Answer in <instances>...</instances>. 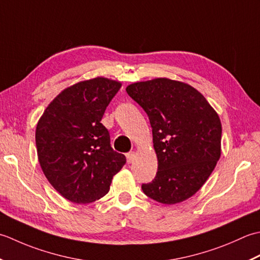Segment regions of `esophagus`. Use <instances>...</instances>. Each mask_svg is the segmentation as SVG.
I'll list each match as a JSON object with an SVG mask.
<instances>
[{"label": "esophagus", "instance_id": "34e87169", "mask_svg": "<svg viewBox=\"0 0 260 260\" xmlns=\"http://www.w3.org/2000/svg\"><path fill=\"white\" fill-rule=\"evenodd\" d=\"M125 156H126V160H128V162H132V161L135 160V158H136V152L135 151L128 152Z\"/></svg>", "mask_w": 260, "mask_h": 260}]
</instances>
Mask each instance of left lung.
<instances>
[{"instance_id": "1", "label": "left lung", "mask_w": 260, "mask_h": 260, "mask_svg": "<svg viewBox=\"0 0 260 260\" xmlns=\"http://www.w3.org/2000/svg\"><path fill=\"white\" fill-rule=\"evenodd\" d=\"M125 91L145 110L152 128L158 172L151 183L141 185L144 193L162 204L193 197L220 159L218 113L198 89L173 79L138 82Z\"/></svg>"}]
</instances>
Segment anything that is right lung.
Returning <instances> with one entry per match:
<instances>
[{"label":"right lung","instance_id":"right-lung-1","mask_svg":"<svg viewBox=\"0 0 260 260\" xmlns=\"http://www.w3.org/2000/svg\"><path fill=\"white\" fill-rule=\"evenodd\" d=\"M121 83L96 77L63 89L41 115L36 146L42 172L58 193L77 204L109 192L125 156L112 149L101 123Z\"/></svg>","mask_w":260,"mask_h":260}]
</instances>
